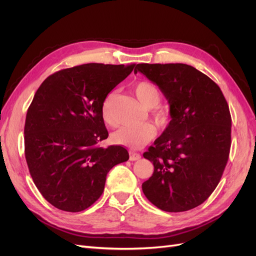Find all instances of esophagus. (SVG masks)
<instances>
[{
	"mask_svg": "<svg viewBox=\"0 0 256 256\" xmlns=\"http://www.w3.org/2000/svg\"><path fill=\"white\" fill-rule=\"evenodd\" d=\"M130 160L131 161H136L141 158V154H138V152H130Z\"/></svg>",
	"mask_w": 256,
	"mask_h": 256,
	"instance_id": "1",
	"label": "esophagus"
}]
</instances>
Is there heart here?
<instances>
[{"instance_id":"1","label":"heart","mask_w":256,"mask_h":256,"mask_svg":"<svg viewBox=\"0 0 256 256\" xmlns=\"http://www.w3.org/2000/svg\"><path fill=\"white\" fill-rule=\"evenodd\" d=\"M134 92L140 102L152 109L150 115L160 127H166L170 122V111L168 108L157 106L161 100L160 90L150 81L138 82L134 86ZM114 94H109L104 99L102 106V120L108 125L113 126L115 122L112 115V104ZM157 134V129L150 122H145L142 125H125L116 130L112 134V140L115 144L125 145L132 148H140Z\"/></svg>"}]
</instances>
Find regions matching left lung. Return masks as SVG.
<instances>
[{
	"label": "left lung",
	"mask_w": 256,
	"mask_h": 256,
	"mask_svg": "<svg viewBox=\"0 0 256 256\" xmlns=\"http://www.w3.org/2000/svg\"><path fill=\"white\" fill-rule=\"evenodd\" d=\"M164 92L170 120L143 154L154 173L142 184L147 200L161 210L187 212L209 198L228 164L232 118L220 88L186 64H138Z\"/></svg>",
	"instance_id": "left-lung-1"
}]
</instances>
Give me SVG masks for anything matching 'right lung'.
Returning <instances> with one entry per match:
<instances>
[{
	"label": "right lung",
	"mask_w": 256,
	"mask_h": 256,
	"mask_svg": "<svg viewBox=\"0 0 256 256\" xmlns=\"http://www.w3.org/2000/svg\"><path fill=\"white\" fill-rule=\"evenodd\" d=\"M136 64L90 63L49 76L30 104L24 126L26 159L37 189L60 210L78 212L102 194L106 174L129 159L108 138L102 106Z\"/></svg>",
	"instance_id": "right-lung-1"
}]
</instances>
